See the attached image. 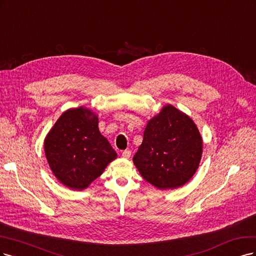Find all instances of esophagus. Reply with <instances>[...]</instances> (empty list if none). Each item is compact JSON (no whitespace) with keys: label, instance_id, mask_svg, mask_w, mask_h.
I'll list each match as a JSON object with an SVG mask.
<instances>
[{"label":"esophagus","instance_id":"obj_1","mask_svg":"<svg viewBox=\"0 0 256 256\" xmlns=\"http://www.w3.org/2000/svg\"><path fill=\"white\" fill-rule=\"evenodd\" d=\"M130 154H132V152H130V150L123 151V152H122V158H130Z\"/></svg>","mask_w":256,"mask_h":256}]
</instances>
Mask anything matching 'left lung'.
Masks as SVG:
<instances>
[{
	"label": "left lung",
	"instance_id": "left-lung-1",
	"mask_svg": "<svg viewBox=\"0 0 256 256\" xmlns=\"http://www.w3.org/2000/svg\"><path fill=\"white\" fill-rule=\"evenodd\" d=\"M202 144L194 121L169 104L148 122L133 162L146 182L158 189L178 188L199 167Z\"/></svg>",
	"mask_w": 256,
	"mask_h": 256
}]
</instances>
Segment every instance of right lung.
<instances>
[{
	"mask_svg": "<svg viewBox=\"0 0 256 256\" xmlns=\"http://www.w3.org/2000/svg\"><path fill=\"white\" fill-rule=\"evenodd\" d=\"M98 116L78 107L64 112L44 140L46 160L62 184L83 190L117 158L98 128Z\"/></svg>",
	"mask_w": 256,
	"mask_h": 256,
	"instance_id": "right-lung-1",
	"label": "right lung"
}]
</instances>
